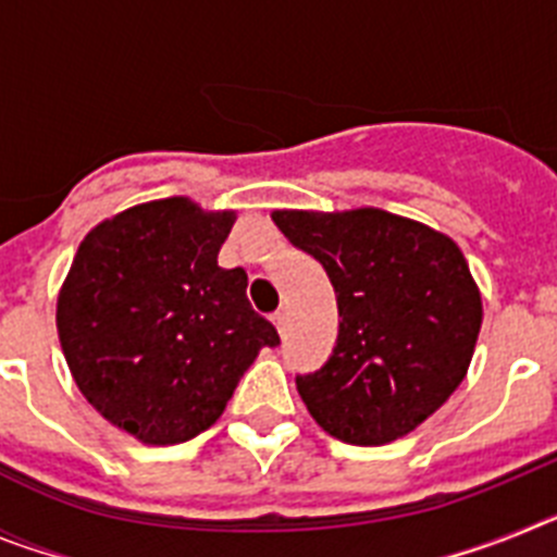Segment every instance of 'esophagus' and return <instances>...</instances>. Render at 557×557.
<instances>
[{
	"mask_svg": "<svg viewBox=\"0 0 557 557\" xmlns=\"http://www.w3.org/2000/svg\"><path fill=\"white\" fill-rule=\"evenodd\" d=\"M273 323H275V326H278V332H287V326H289V309L287 307L275 309Z\"/></svg>",
	"mask_w": 557,
	"mask_h": 557,
	"instance_id": "esophagus-1",
	"label": "esophagus"
}]
</instances>
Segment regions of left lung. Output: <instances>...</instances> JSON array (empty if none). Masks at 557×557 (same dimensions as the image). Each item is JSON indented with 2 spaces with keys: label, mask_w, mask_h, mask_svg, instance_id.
Returning <instances> with one entry per match:
<instances>
[{
  "label": "left lung",
  "mask_w": 557,
  "mask_h": 557,
  "mask_svg": "<svg viewBox=\"0 0 557 557\" xmlns=\"http://www.w3.org/2000/svg\"><path fill=\"white\" fill-rule=\"evenodd\" d=\"M273 220L337 293L332 357L295 376L307 410L357 446L416 430L457 391L480 334V289L460 248L382 209L275 211Z\"/></svg>",
  "instance_id": "8db88e82"
}]
</instances>
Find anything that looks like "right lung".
Instances as JSON below:
<instances>
[{
    "label": "right lung",
    "mask_w": 557,
    "mask_h": 557,
    "mask_svg": "<svg viewBox=\"0 0 557 557\" xmlns=\"http://www.w3.org/2000/svg\"><path fill=\"white\" fill-rule=\"evenodd\" d=\"M234 211L152 200L77 248L58 295L69 371L102 418L152 446L184 444L223 416L262 348L282 339L248 301V273L218 253Z\"/></svg>",
    "instance_id": "obj_1"
}]
</instances>
